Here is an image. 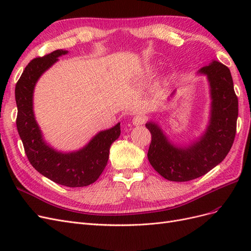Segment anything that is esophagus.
Here are the masks:
<instances>
[{
    "mask_svg": "<svg viewBox=\"0 0 251 251\" xmlns=\"http://www.w3.org/2000/svg\"><path fill=\"white\" fill-rule=\"evenodd\" d=\"M147 123V117L143 115H136L133 118V124L135 126H142Z\"/></svg>",
    "mask_w": 251,
    "mask_h": 251,
    "instance_id": "obj_1",
    "label": "esophagus"
}]
</instances>
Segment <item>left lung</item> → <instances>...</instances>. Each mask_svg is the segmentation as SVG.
Returning <instances> with one entry per match:
<instances>
[{
    "instance_id": "obj_1",
    "label": "left lung",
    "mask_w": 251,
    "mask_h": 251,
    "mask_svg": "<svg viewBox=\"0 0 251 251\" xmlns=\"http://www.w3.org/2000/svg\"><path fill=\"white\" fill-rule=\"evenodd\" d=\"M199 72L207 75L212 102L209 126L198 142L186 149L175 148L155 124L146 125L151 135L149 161L170 181H189L214 169L229 153L237 132L238 97L230 70L214 60Z\"/></svg>"
}]
</instances>
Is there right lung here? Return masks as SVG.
I'll list each match as a JSON object with an SVG mask.
<instances>
[{"instance_id": "right-lung-1", "label": "right lung", "mask_w": 251, "mask_h": 251, "mask_svg": "<svg viewBox=\"0 0 251 251\" xmlns=\"http://www.w3.org/2000/svg\"><path fill=\"white\" fill-rule=\"evenodd\" d=\"M66 53L59 49L35 57L23 71L16 85L17 127L28 160L37 172L57 184L82 187L94 183L103 172L111 144L120 135V124L98 133L88 146L70 154L59 153L44 142L33 115V89L41 75Z\"/></svg>"}]
</instances>
